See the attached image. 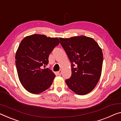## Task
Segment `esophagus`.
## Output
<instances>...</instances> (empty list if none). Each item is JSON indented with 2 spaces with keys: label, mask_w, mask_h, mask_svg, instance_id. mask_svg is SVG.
<instances>
[{
  "label": "esophagus",
  "mask_w": 121,
  "mask_h": 121,
  "mask_svg": "<svg viewBox=\"0 0 121 121\" xmlns=\"http://www.w3.org/2000/svg\"><path fill=\"white\" fill-rule=\"evenodd\" d=\"M57 74L58 76H60L61 74H62V71H61V70H59L58 72H57Z\"/></svg>",
  "instance_id": "obj_1"
}]
</instances>
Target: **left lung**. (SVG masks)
Here are the masks:
<instances>
[{"label": "left lung", "mask_w": 121, "mask_h": 121, "mask_svg": "<svg viewBox=\"0 0 121 121\" xmlns=\"http://www.w3.org/2000/svg\"><path fill=\"white\" fill-rule=\"evenodd\" d=\"M71 63V76L65 80L68 86L79 95L95 88L101 75L103 53L94 39L84 36L59 38Z\"/></svg>", "instance_id": "8db88e82"}]
</instances>
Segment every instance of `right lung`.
<instances>
[{
	"instance_id": "obj_1",
	"label": "right lung",
	"mask_w": 121,
	"mask_h": 121,
	"mask_svg": "<svg viewBox=\"0 0 121 121\" xmlns=\"http://www.w3.org/2000/svg\"><path fill=\"white\" fill-rule=\"evenodd\" d=\"M59 44L57 38L35 34L26 37L16 55V66L19 81L27 91L39 94L49 88L56 76L49 68V56Z\"/></svg>"
}]
</instances>
